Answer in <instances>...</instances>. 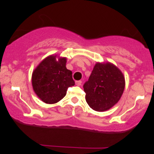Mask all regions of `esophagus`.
Masks as SVG:
<instances>
[{
    "label": "esophagus",
    "mask_w": 154,
    "mask_h": 154,
    "mask_svg": "<svg viewBox=\"0 0 154 154\" xmlns=\"http://www.w3.org/2000/svg\"><path fill=\"white\" fill-rule=\"evenodd\" d=\"M75 84H76V85H77V86L81 85V84H82V81H81V80L76 81V82H75Z\"/></svg>",
    "instance_id": "esophagus-1"
}]
</instances>
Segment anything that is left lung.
<instances>
[{
  "mask_svg": "<svg viewBox=\"0 0 154 154\" xmlns=\"http://www.w3.org/2000/svg\"><path fill=\"white\" fill-rule=\"evenodd\" d=\"M125 85V77L117 67L97 63L83 85L86 101L93 110L106 111L119 101Z\"/></svg>",
  "mask_w": 154,
  "mask_h": 154,
  "instance_id": "8db88e82",
  "label": "left lung"
}]
</instances>
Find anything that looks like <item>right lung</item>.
I'll return each mask as SVG.
<instances>
[{
    "label": "right lung",
    "mask_w": 154,
    "mask_h": 154,
    "mask_svg": "<svg viewBox=\"0 0 154 154\" xmlns=\"http://www.w3.org/2000/svg\"><path fill=\"white\" fill-rule=\"evenodd\" d=\"M66 59L50 56L34 70L32 77L33 90L43 102L56 103L66 94L69 87L75 85L72 72L66 67Z\"/></svg>",
    "instance_id": "right-lung-1"
}]
</instances>
